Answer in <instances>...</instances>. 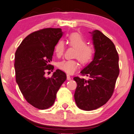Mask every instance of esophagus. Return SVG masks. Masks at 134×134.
I'll use <instances>...</instances> for the list:
<instances>
[{
    "instance_id": "34e87169",
    "label": "esophagus",
    "mask_w": 134,
    "mask_h": 134,
    "mask_svg": "<svg viewBox=\"0 0 134 134\" xmlns=\"http://www.w3.org/2000/svg\"><path fill=\"white\" fill-rule=\"evenodd\" d=\"M71 76H69V74H67V80H71Z\"/></svg>"
}]
</instances>
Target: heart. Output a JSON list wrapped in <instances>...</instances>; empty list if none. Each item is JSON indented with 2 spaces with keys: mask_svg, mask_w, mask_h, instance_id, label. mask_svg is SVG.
Instances as JSON below:
<instances>
[{
  "mask_svg": "<svg viewBox=\"0 0 134 134\" xmlns=\"http://www.w3.org/2000/svg\"><path fill=\"white\" fill-rule=\"evenodd\" d=\"M68 44L76 49L74 57L77 58L82 64H87L92 60L94 56V49L93 46L88 44L87 40L77 33H73L68 36ZM65 51V43L62 40L57 42L54 46L56 55L60 57ZM79 67L77 60H64L58 63V68L68 74H72Z\"/></svg>",
  "mask_w": 134,
  "mask_h": 134,
  "instance_id": "1",
  "label": "heart"
}]
</instances>
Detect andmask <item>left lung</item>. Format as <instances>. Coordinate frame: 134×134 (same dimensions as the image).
Returning a JSON list of instances; mask_svg holds the SVG:
<instances>
[{"mask_svg":"<svg viewBox=\"0 0 134 134\" xmlns=\"http://www.w3.org/2000/svg\"><path fill=\"white\" fill-rule=\"evenodd\" d=\"M92 35L95 53L93 61L81 71L85 80L75 77L74 99L79 109L90 111L104 105L112 96L120 73L119 56L114 44L99 30Z\"/></svg>","mask_w":134,"mask_h":134,"instance_id":"8db88e82","label":"left lung"}]
</instances>
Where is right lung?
Instances as JSON below:
<instances>
[{
	"mask_svg": "<svg viewBox=\"0 0 134 134\" xmlns=\"http://www.w3.org/2000/svg\"><path fill=\"white\" fill-rule=\"evenodd\" d=\"M63 35L61 29L46 28L26 36L15 53L16 80L22 94L36 109H47L54 104L58 90L66 79L63 71L57 69L51 77H46V70L52 71L54 46Z\"/></svg>",
	"mask_w": 134,
	"mask_h": 134,
	"instance_id": "add662e5",
	"label": "right lung"
}]
</instances>
